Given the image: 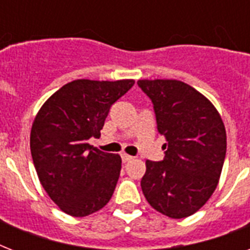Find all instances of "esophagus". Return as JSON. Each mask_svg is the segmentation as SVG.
Listing matches in <instances>:
<instances>
[{"label": "esophagus", "mask_w": 250, "mask_h": 250, "mask_svg": "<svg viewBox=\"0 0 250 250\" xmlns=\"http://www.w3.org/2000/svg\"><path fill=\"white\" fill-rule=\"evenodd\" d=\"M121 157H122V161H123V162H128V161H131L133 158L132 156H128V154H125V153H122Z\"/></svg>", "instance_id": "esophagus-1"}]
</instances>
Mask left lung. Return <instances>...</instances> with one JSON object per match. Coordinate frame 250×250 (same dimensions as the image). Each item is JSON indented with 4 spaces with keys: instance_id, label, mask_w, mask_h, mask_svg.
<instances>
[{
    "instance_id": "left-lung-1",
    "label": "left lung",
    "mask_w": 250,
    "mask_h": 250,
    "mask_svg": "<svg viewBox=\"0 0 250 250\" xmlns=\"http://www.w3.org/2000/svg\"><path fill=\"white\" fill-rule=\"evenodd\" d=\"M153 104L164 160L146 161L141 189L152 208L180 219L205 205L225 164L226 129L213 104L179 80H139Z\"/></svg>"
}]
</instances>
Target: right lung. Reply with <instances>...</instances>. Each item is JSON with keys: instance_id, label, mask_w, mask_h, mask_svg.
<instances>
[{"instance_id": "right-lung-1", "label": "right lung", "mask_w": 250, "mask_h": 250, "mask_svg": "<svg viewBox=\"0 0 250 250\" xmlns=\"http://www.w3.org/2000/svg\"><path fill=\"white\" fill-rule=\"evenodd\" d=\"M133 80L67 83L48 98L31 129L33 165L49 197L72 217H86L111 198L121 174L118 154L94 149L114 102Z\"/></svg>"}]
</instances>
